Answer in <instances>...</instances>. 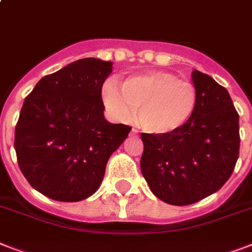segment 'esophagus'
<instances>
[{"mask_svg": "<svg viewBox=\"0 0 252 252\" xmlns=\"http://www.w3.org/2000/svg\"><path fill=\"white\" fill-rule=\"evenodd\" d=\"M132 133H133V134H137V133H138V130H137V129H134V128H133V129H132Z\"/></svg>", "mask_w": 252, "mask_h": 252, "instance_id": "1", "label": "esophagus"}]
</instances>
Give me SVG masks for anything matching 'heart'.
Listing matches in <instances>:
<instances>
[{
	"label": "heart",
	"instance_id": "heart-1",
	"mask_svg": "<svg viewBox=\"0 0 252 252\" xmlns=\"http://www.w3.org/2000/svg\"><path fill=\"white\" fill-rule=\"evenodd\" d=\"M102 98L118 119L126 120L136 110V122L150 134H170L191 119L197 103L195 86L167 72L130 76L120 84V93L110 82L103 85Z\"/></svg>",
	"mask_w": 252,
	"mask_h": 252
}]
</instances>
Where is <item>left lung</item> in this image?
Here are the masks:
<instances>
[{"instance_id": "8db88e82", "label": "left lung", "mask_w": 252, "mask_h": 252, "mask_svg": "<svg viewBox=\"0 0 252 252\" xmlns=\"http://www.w3.org/2000/svg\"><path fill=\"white\" fill-rule=\"evenodd\" d=\"M197 103L191 119L170 134L142 133L141 172L158 199L189 205L215 193L239 156V116L225 87L192 72Z\"/></svg>"}]
</instances>
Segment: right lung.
<instances>
[{
  "mask_svg": "<svg viewBox=\"0 0 252 252\" xmlns=\"http://www.w3.org/2000/svg\"><path fill=\"white\" fill-rule=\"evenodd\" d=\"M111 72V61L81 59L43 77L26 96L14 138L18 165L49 199L73 203L95 193L132 129L104 119L102 86Z\"/></svg>",
  "mask_w": 252,
  "mask_h": 252,
  "instance_id": "add662e5",
  "label": "right lung"
}]
</instances>
